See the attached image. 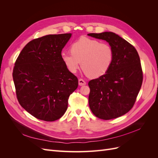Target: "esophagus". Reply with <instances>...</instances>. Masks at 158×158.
Returning <instances> with one entry per match:
<instances>
[{
  "instance_id": "34e87169",
  "label": "esophagus",
  "mask_w": 158,
  "mask_h": 158,
  "mask_svg": "<svg viewBox=\"0 0 158 158\" xmlns=\"http://www.w3.org/2000/svg\"><path fill=\"white\" fill-rule=\"evenodd\" d=\"M78 84L80 85H84L86 84V82H85V81L82 79H79L78 80Z\"/></svg>"
}]
</instances>
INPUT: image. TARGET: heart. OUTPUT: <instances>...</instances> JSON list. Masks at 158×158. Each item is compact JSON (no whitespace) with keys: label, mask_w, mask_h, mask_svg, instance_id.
<instances>
[{"label":"heart","mask_w":158,"mask_h":158,"mask_svg":"<svg viewBox=\"0 0 158 158\" xmlns=\"http://www.w3.org/2000/svg\"><path fill=\"white\" fill-rule=\"evenodd\" d=\"M70 52L62 54V60L71 73H76L81 67L89 78L104 75L111 67L113 50L107 43L81 37L70 46Z\"/></svg>","instance_id":"b5f03b06"}]
</instances>
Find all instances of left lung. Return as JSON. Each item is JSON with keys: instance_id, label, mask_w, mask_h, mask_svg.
I'll use <instances>...</instances> for the list:
<instances>
[{"instance_id": "1", "label": "left lung", "mask_w": 158, "mask_h": 158, "mask_svg": "<svg viewBox=\"0 0 158 158\" xmlns=\"http://www.w3.org/2000/svg\"><path fill=\"white\" fill-rule=\"evenodd\" d=\"M106 40L113 50V60L107 73L90 80L89 106L95 117L110 120L132 108L143 80L140 59L136 49L113 32L88 33Z\"/></svg>"}]
</instances>
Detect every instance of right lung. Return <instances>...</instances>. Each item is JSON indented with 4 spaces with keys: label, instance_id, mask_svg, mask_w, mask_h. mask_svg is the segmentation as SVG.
Returning a JSON list of instances; mask_svg holds the SVG:
<instances>
[{
    "label": "right lung",
    "instance_id": "right-lung-1",
    "mask_svg": "<svg viewBox=\"0 0 158 158\" xmlns=\"http://www.w3.org/2000/svg\"><path fill=\"white\" fill-rule=\"evenodd\" d=\"M71 33L47 35L30 41L14 64L12 76L18 101L32 116L51 122L63 115L77 77L68 70L61 51Z\"/></svg>",
    "mask_w": 158,
    "mask_h": 158
}]
</instances>
